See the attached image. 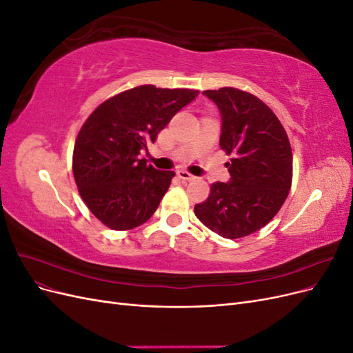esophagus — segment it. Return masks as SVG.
Wrapping results in <instances>:
<instances>
[{
    "mask_svg": "<svg viewBox=\"0 0 353 353\" xmlns=\"http://www.w3.org/2000/svg\"><path fill=\"white\" fill-rule=\"evenodd\" d=\"M176 175H178L179 179H183V181H193V179H196V176L191 175L190 172H187V170H178Z\"/></svg>",
    "mask_w": 353,
    "mask_h": 353,
    "instance_id": "esophagus-1",
    "label": "esophagus"
}]
</instances>
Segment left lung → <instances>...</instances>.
I'll list each match as a JSON object with an SVG mask.
<instances>
[{"label": "left lung", "mask_w": 353, "mask_h": 353, "mask_svg": "<svg viewBox=\"0 0 353 353\" xmlns=\"http://www.w3.org/2000/svg\"><path fill=\"white\" fill-rule=\"evenodd\" d=\"M221 113L219 145L231 162L230 181L210 187L194 206L201 223L223 239H241L265 227L292 187L293 156L279 117L254 95L237 88L203 91Z\"/></svg>", "instance_id": "left-lung-1"}]
</instances>
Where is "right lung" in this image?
<instances>
[{"label": "right lung", "mask_w": 353, "mask_h": 353, "mask_svg": "<svg viewBox=\"0 0 353 353\" xmlns=\"http://www.w3.org/2000/svg\"><path fill=\"white\" fill-rule=\"evenodd\" d=\"M197 95L141 85L105 100L85 121L73 148V175L104 225L125 231L152 218L175 172L148 165L141 150Z\"/></svg>", "instance_id": "add662e5"}]
</instances>
